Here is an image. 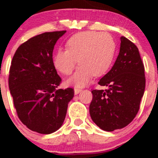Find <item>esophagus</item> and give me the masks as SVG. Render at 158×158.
Segmentation results:
<instances>
[{
  "label": "esophagus",
  "mask_w": 158,
  "mask_h": 158,
  "mask_svg": "<svg viewBox=\"0 0 158 158\" xmlns=\"http://www.w3.org/2000/svg\"><path fill=\"white\" fill-rule=\"evenodd\" d=\"M81 92V89H78V88H74V94L77 95L78 93H80Z\"/></svg>",
  "instance_id": "1"
}]
</instances>
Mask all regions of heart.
I'll return each instance as SVG.
<instances>
[{
	"label": "heart",
	"mask_w": 158,
	"mask_h": 158,
	"mask_svg": "<svg viewBox=\"0 0 158 158\" xmlns=\"http://www.w3.org/2000/svg\"><path fill=\"white\" fill-rule=\"evenodd\" d=\"M67 50L59 49L53 58L54 67L65 75L81 65L68 82L85 86L93 76L100 77L110 69L116 52V43L107 32L93 31L77 33L66 42Z\"/></svg>",
	"instance_id": "heart-1"
}]
</instances>
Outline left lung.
<instances>
[{"mask_svg":"<svg viewBox=\"0 0 158 158\" xmlns=\"http://www.w3.org/2000/svg\"><path fill=\"white\" fill-rule=\"evenodd\" d=\"M111 70L99 81L108 89L93 90L89 113L93 122L105 131L125 127L133 120L146 87L144 65L139 49L126 37Z\"/></svg>","mask_w":158,"mask_h":158,"instance_id":"1","label":"left lung"}]
</instances>
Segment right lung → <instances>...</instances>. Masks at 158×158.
Returning <instances> with one entry per match:
<instances>
[{
	"mask_svg": "<svg viewBox=\"0 0 158 158\" xmlns=\"http://www.w3.org/2000/svg\"><path fill=\"white\" fill-rule=\"evenodd\" d=\"M66 31L45 32L19 46L11 64L8 87L19 118L28 129L49 135L63 124L71 88L58 89L62 79L53 62L55 43Z\"/></svg>",
	"mask_w": 158,
	"mask_h": 158,
	"instance_id": "add662e5",
	"label": "right lung"
}]
</instances>
